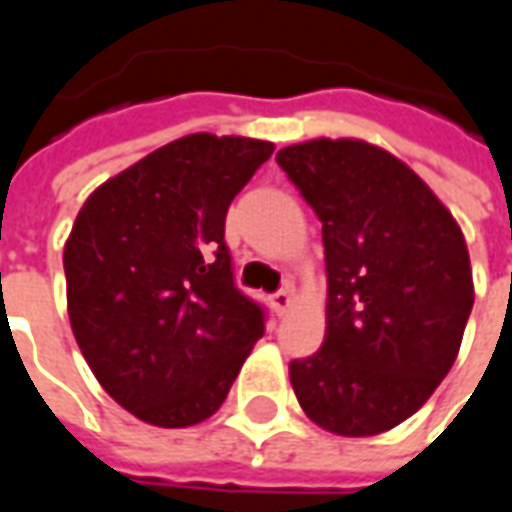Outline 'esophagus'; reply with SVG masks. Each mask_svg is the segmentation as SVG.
Returning <instances> with one entry per match:
<instances>
[{
    "label": "esophagus",
    "mask_w": 512,
    "mask_h": 512,
    "mask_svg": "<svg viewBox=\"0 0 512 512\" xmlns=\"http://www.w3.org/2000/svg\"><path fill=\"white\" fill-rule=\"evenodd\" d=\"M268 302H271V307H274V313H277V316H282V313H285V310H288L293 302L291 288H280L277 293H271V296H268Z\"/></svg>",
    "instance_id": "esophagus-1"
}]
</instances>
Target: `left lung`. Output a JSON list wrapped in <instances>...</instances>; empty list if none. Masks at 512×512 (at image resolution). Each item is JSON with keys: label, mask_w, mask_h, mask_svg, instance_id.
<instances>
[{"label": "left lung", "mask_w": 512, "mask_h": 512, "mask_svg": "<svg viewBox=\"0 0 512 512\" xmlns=\"http://www.w3.org/2000/svg\"><path fill=\"white\" fill-rule=\"evenodd\" d=\"M277 163L316 210L327 263V332L291 363L296 399L335 435H380L455 363L474 305L463 232L380 146L318 138L280 149Z\"/></svg>", "instance_id": "left-lung-1"}]
</instances>
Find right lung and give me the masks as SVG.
Instances as JSON below:
<instances>
[{
	"instance_id": "1",
	"label": "right lung",
	"mask_w": 512,
	"mask_h": 512,
	"mask_svg": "<svg viewBox=\"0 0 512 512\" xmlns=\"http://www.w3.org/2000/svg\"><path fill=\"white\" fill-rule=\"evenodd\" d=\"M274 144L210 132L160 146L99 185L63 268L82 355L124 410L191 427L227 399L266 310L232 274L224 219Z\"/></svg>"
}]
</instances>
